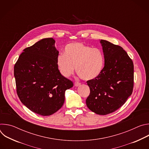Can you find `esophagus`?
Wrapping results in <instances>:
<instances>
[{
    "label": "esophagus",
    "mask_w": 149,
    "mask_h": 149,
    "mask_svg": "<svg viewBox=\"0 0 149 149\" xmlns=\"http://www.w3.org/2000/svg\"><path fill=\"white\" fill-rule=\"evenodd\" d=\"M80 83L79 82H75V83H74V85H75V87H78L79 86H80Z\"/></svg>",
    "instance_id": "34e87169"
}]
</instances>
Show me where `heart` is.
Wrapping results in <instances>:
<instances>
[{
    "label": "heart",
    "mask_w": 149,
    "mask_h": 149,
    "mask_svg": "<svg viewBox=\"0 0 149 149\" xmlns=\"http://www.w3.org/2000/svg\"><path fill=\"white\" fill-rule=\"evenodd\" d=\"M56 65L61 74L70 77L75 70L80 78L90 81L97 78L104 66V56L98 48L81 42H73L66 45L64 54H59L56 58Z\"/></svg>",
    "instance_id": "1"
}]
</instances>
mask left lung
<instances>
[{
    "label": "left lung",
    "mask_w": 149,
    "mask_h": 149,
    "mask_svg": "<svg viewBox=\"0 0 149 149\" xmlns=\"http://www.w3.org/2000/svg\"><path fill=\"white\" fill-rule=\"evenodd\" d=\"M104 67L95 79L87 81L90 93L86 100L88 108L99 115L114 112L132 94L134 65L127 53L118 45L101 39Z\"/></svg>",
    "instance_id": "1"
}]
</instances>
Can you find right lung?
I'll list each match as a JSON object with an SVG mask.
<instances>
[{"instance_id":"add662e5","label":"right lung","mask_w":149,"mask_h":149,"mask_svg":"<svg viewBox=\"0 0 149 149\" xmlns=\"http://www.w3.org/2000/svg\"><path fill=\"white\" fill-rule=\"evenodd\" d=\"M52 38L42 39L24 50L14 67L16 92L20 101L32 112L53 114L64 103L65 92L73 82L59 72V52Z\"/></svg>"}]
</instances>
